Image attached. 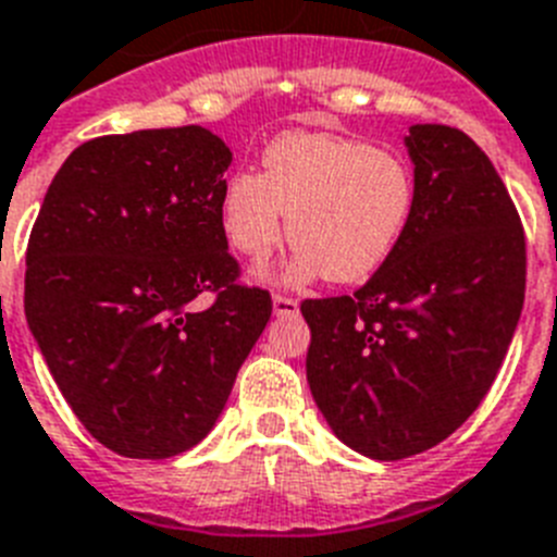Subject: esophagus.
Returning <instances> with one entry per match:
<instances>
[{
  "mask_svg": "<svg viewBox=\"0 0 557 557\" xmlns=\"http://www.w3.org/2000/svg\"><path fill=\"white\" fill-rule=\"evenodd\" d=\"M273 315H278V318L298 315V301L296 298H287V296H273Z\"/></svg>",
  "mask_w": 557,
  "mask_h": 557,
  "instance_id": "1",
  "label": "esophagus"
}]
</instances>
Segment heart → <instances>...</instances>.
I'll use <instances>...</instances> for the list:
<instances>
[{
	"label": "heart",
	"mask_w": 557,
	"mask_h": 557,
	"mask_svg": "<svg viewBox=\"0 0 557 557\" xmlns=\"http://www.w3.org/2000/svg\"><path fill=\"white\" fill-rule=\"evenodd\" d=\"M261 174L239 171L222 188L220 225L250 261L268 259L284 236L298 247L282 282L326 275L363 282L400 245L414 213V174L400 154L326 132H287L261 154Z\"/></svg>",
	"instance_id": "obj_1"
}]
</instances>
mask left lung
<instances>
[{"mask_svg": "<svg viewBox=\"0 0 557 557\" xmlns=\"http://www.w3.org/2000/svg\"><path fill=\"white\" fill-rule=\"evenodd\" d=\"M414 213L355 293L301 304L307 383L351 450L394 462L462 425L498 374L524 307V231L491 157L465 132L417 123Z\"/></svg>", "mask_w": 557, "mask_h": 557, "instance_id": "obj_1", "label": "left lung"}]
</instances>
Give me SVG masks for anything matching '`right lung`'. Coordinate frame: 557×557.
I'll list each match as a JSON object with an SVG mask.
<instances>
[{
    "label": "right lung",
    "instance_id": "1",
    "mask_svg": "<svg viewBox=\"0 0 557 557\" xmlns=\"http://www.w3.org/2000/svg\"><path fill=\"white\" fill-rule=\"evenodd\" d=\"M233 154L202 126L84 143L27 245L25 315L55 386L95 440L169 459L216 425L273 304L236 284L220 225ZM218 296L208 311L193 304Z\"/></svg>",
    "mask_w": 557,
    "mask_h": 557
}]
</instances>
